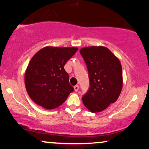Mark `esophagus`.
Segmentation results:
<instances>
[{"label": "esophagus", "mask_w": 149, "mask_h": 149, "mask_svg": "<svg viewBox=\"0 0 149 149\" xmlns=\"http://www.w3.org/2000/svg\"><path fill=\"white\" fill-rule=\"evenodd\" d=\"M78 89H79V86H78V85H75V86H74V90H75V91L77 92V91H78Z\"/></svg>", "instance_id": "esophagus-1"}]
</instances>
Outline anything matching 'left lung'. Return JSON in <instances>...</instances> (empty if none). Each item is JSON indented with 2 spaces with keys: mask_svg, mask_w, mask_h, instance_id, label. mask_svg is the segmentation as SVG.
<instances>
[{
  "mask_svg": "<svg viewBox=\"0 0 149 149\" xmlns=\"http://www.w3.org/2000/svg\"><path fill=\"white\" fill-rule=\"evenodd\" d=\"M88 71L90 88L82 97L92 113L104 111L118 98L123 88L122 66L109 49L92 46L80 49Z\"/></svg>",
  "mask_w": 149,
  "mask_h": 149,
  "instance_id": "left-lung-1",
  "label": "left lung"
}]
</instances>
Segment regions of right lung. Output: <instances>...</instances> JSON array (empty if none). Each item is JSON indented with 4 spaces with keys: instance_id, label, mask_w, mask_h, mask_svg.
<instances>
[{
    "instance_id": "add662e5",
    "label": "right lung",
    "mask_w": 149,
    "mask_h": 149,
    "mask_svg": "<svg viewBox=\"0 0 149 149\" xmlns=\"http://www.w3.org/2000/svg\"><path fill=\"white\" fill-rule=\"evenodd\" d=\"M77 50L76 47H45L32 57L25 72V85L36 104L46 109H55L73 92L64 66Z\"/></svg>"
}]
</instances>
